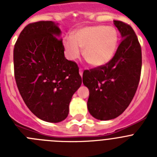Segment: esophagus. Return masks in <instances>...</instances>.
I'll return each mask as SVG.
<instances>
[{"label":"esophagus","instance_id":"1","mask_svg":"<svg viewBox=\"0 0 157 157\" xmlns=\"http://www.w3.org/2000/svg\"><path fill=\"white\" fill-rule=\"evenodd\" d=\"M82 73H83V71H82V69H81V68H80V69H79V74H80V75H81V76H82Z\"/></svg>","mask_w":157,"mask_h":157}]
</instances>
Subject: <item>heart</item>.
Instances as JSON below:
<instances>
[{
  "mask_svg": "<svg viewBox=\"0 0 157 157\" xmlns=\"http://www.w3.org/2000/svg\"><path fill=\"white\" fill-rule=\"evenodd\" d=\"M118 32L113 27L105 25L90 26L78 30L74 36L64 38L66 55L74 60L80 56L83 48V56L93 66H102L111 60L118 45Z\"/></svg>",
  "mask_w": 157,
  "mask_h": 157,
  "instance_id": "b5f03b06",
  "label": "heart"
}]
</instances>
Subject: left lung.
Here are the masks:
<instances>
[{
  "instance_id": "8db88e82",
  "label": "left lung",
  "mask_w": 157,
  "mask_h": 157,
  "mask_svg": "<svg viewBox=\"0 0 157 157\" xmlns=\"http://www.w3.org/2000/svg\"><path fill=\"white\" fill-rule=\"evenodd\" d=\"M114 24L122 41L110 61L83 71L82 82L90 90L87 108L94 118L109 120L121 115L134 98L141 77V48L130 25Z\"/></svg>"
}]
</instances>
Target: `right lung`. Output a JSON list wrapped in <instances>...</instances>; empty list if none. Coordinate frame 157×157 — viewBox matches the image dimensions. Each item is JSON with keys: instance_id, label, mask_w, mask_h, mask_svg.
<instances>
[{"instance_id": "1", "label": "right lung", "mask_w": 157, "mask_h": 157, "mask_svg": "<svg viewBox=\"0 0 157 157\" xmlns=\"http://www.w3.org/2000/svg\"><path fill=\"white\" fill-rule=\"evenodd\" d=\"M59 34L52 21L29 23L13 50L19 94L33 114L50 123L66 119L72 96L82 84L78 64L65 58Z\"/></svg>"}]
</instances>
